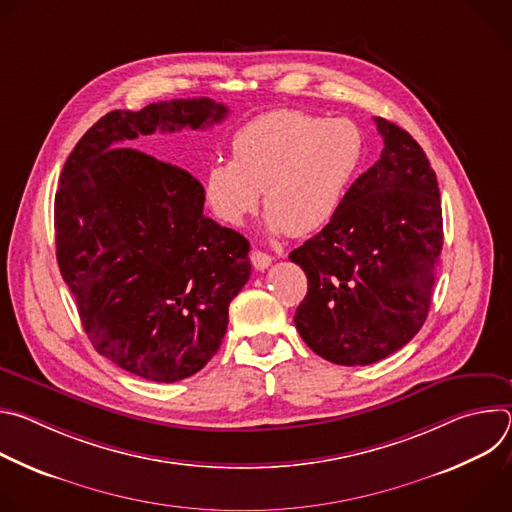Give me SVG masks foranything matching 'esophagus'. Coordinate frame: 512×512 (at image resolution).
Wrapping results in <instances>:
<instances>
[{"label":"esophagus","mask_w":512,"mask_h":512,"mask_svg":"<svg viewBox=\"0 0 512 512\" xmlns=\"http://www.w3.org/2000/svg\"><path fill=\"white\" fill-rule=\"evenodd\" d=\"M251 263H253V267L257 271H263V269H267L271 265V257L267 253L259 251V249H253L251 251Z\"/></svg>","instance_id":"obj_1"}]
</instances>
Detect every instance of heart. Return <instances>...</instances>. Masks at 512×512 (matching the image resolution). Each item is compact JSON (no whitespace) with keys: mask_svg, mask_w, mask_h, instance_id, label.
I'll return each mask as SVG.
<instances>
[{"mask_svg":"<svg viewBox=\"0 0 512 512\" xmlns=\"http://www.w3.org/2000/svg\"><path fill=\"white\" fill-rule=\"evenodd\" d=\"M231 160H214L200 178L202 200L218 221L239 227L265 200L273 235H310L338 214L362 162L364 137L348 119L279 109L243 125Z\"/></svg>","mask_w":512,"mask_h":512,"instance_id":"1","label":"heart"}]
</instances>
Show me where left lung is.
I'll use <instances>...</instances> for the list:
<instances>
[{"label": "left lung", "instance_id": "8db88e82", "mask_svg": "<svg viewBox=\"0 0 512 512\" xmlns=\"http://www.w3.org/2000/svg\"><path fill=\"white\" fill-rule=\"evenodd\" d=\"M385 148L350 186L338 214L289 253L308 277L294 322L322 358L362 367L423 326L444 245L442 200L421 145L375 117Z\"/></svg>", "mask_w": 512, "mask_h": 512}]
</instances>
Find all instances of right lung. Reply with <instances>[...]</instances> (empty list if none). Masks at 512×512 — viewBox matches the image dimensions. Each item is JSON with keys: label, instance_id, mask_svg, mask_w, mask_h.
I'll use <instances>...</instances> for the list:
<instances>
[{"label": "right lung", "instance_id": "right-lung-1", "mask_svg": "<svg viewBox=\"0 0 512 512\" xmlns=\"http://www.w3.org/2000/svg\"><path fill=\"white\" fill-rule=\"evenodd\" d=\"M212 99L111 111L70 152L54 198L56 259L95 350L156 383L192 377L221 348L251 275L249 241L202 214L186 170L123 148L154 131L206 129Z\"/></svg>", "mask_w": 512, "mask_h": 512}]
</instances>
